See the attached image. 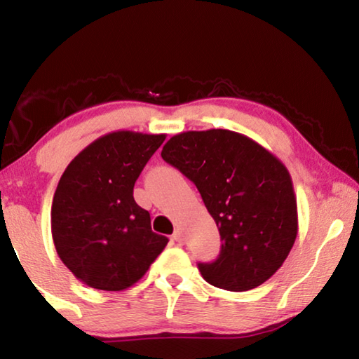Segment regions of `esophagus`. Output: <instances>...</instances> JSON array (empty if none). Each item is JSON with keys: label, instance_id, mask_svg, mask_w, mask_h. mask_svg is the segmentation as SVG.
<instances>
[{"label": "esophagus", "instance_id": "1", "mask_svg": "<svg viewBox=\"0 0 359 359\" xmlns=\"http://www.w3.org/2000/svg\"><path fill=\"white\" fill-rule=\"evenodd\" d=\"M172 239L175 242H179V244H184V233H182V229H175V233L172 234Z\"/></svg>", "mask_w": 359, "mask_h": 359}]
</instances>
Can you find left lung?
Here are the masks:
<instances>
[{
  "label": "left lung",
  "instance_id": "8db88e82",
  "mask_svg": "<svg viewBox=\"0 0 359 359\" xmlns=\"http://www.w3.org/2000/svg\"><path fill=\"white\" fill-rule=\"evenodd\" d=\"M161 156L196 185L220 231L218 258L198 264L205 282L247 291L274 276L297 236L287 166L248 136L215 128L179 133Z\"/></svg>",
  "mask_w": 359,
  "mask_h": 359
}]
</instances>
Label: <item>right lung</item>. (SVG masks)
Wrapping results in <instances>:
<instances>
[{
	"label": "right lung",
	"mask_w": 359,
	"mask_h": 359,
	"mask_svg": "<svg viewBox=\"0 0 359 359\" xmlns=\"http://www.w3.org/2000/svg\"><path fill=\"white\" fill-rule=\"evenodd\" d=\"M165 139L130 130L107 133L65 169L52 201V239L63 264L87 287H133L168 245L133 196L139 174Z\"/></svg>",
	"instance_id": "add662e5"
}]
</instances>
